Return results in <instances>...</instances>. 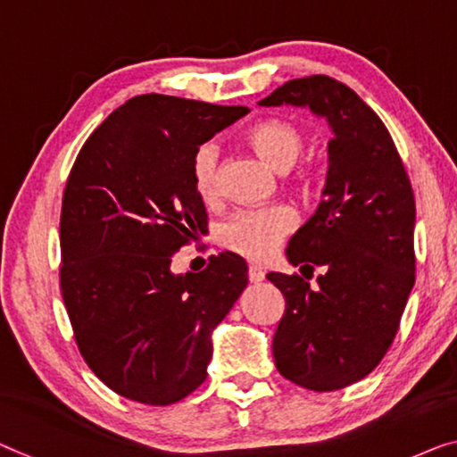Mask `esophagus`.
Instances as JSON below:
<instances>
[{"mask_svg": "<svg viewBox=\"0 0 457 457\" xmlns=\"http://www.w3.org/2000/svg\"><path fill=\"white\" fill-rule=\"evenodd\" d=\"M264 278V272L256 267H248V281L250 283H261Z\"/></svg>", "mask_w": 457, "mask_h": 457, "instance_id": "34e87169", "label": "esophagus"}]
</instances>
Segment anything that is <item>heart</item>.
<instances>
[{"label":"heart","mask_w":457,"mask_h":457,"mask_svg":"<svg viewBox=\"0 0 457 457\" xmlns=\"http://www.w3.org/2000/svg\"><path fill=\"white\" fill-rule=\"evenodd\" d=\"M246 139L250 147L277 172H287L294 168L303 149L302 133L291 122L278 119L258 122L250 129ZM217 158H220V149L215 143L207 141L195 149L193 160H190V179L203 201L215 196ZM295 226L297 213L289 205L237 211L221 223L220 242L223 248L248 261L262 262L275 254Z\"/></svg>","instance_id":"heart-1"}]
</instances>
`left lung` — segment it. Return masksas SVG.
Instances as JSON below:
<instances>
[{
  "label": "left lung",
  "instance_id": "left-lung-1",
  "mask_svg": "<svg viewBox=\"0 0 457 457\" xmlns=\"http://www.w3.org/2000/svg\"><path fill=\"white\" fill-rule=\"evenodd\" d=\"M261 106H302L335 133L316 213L289 240V262L323 269L316 286L269 272L285 312L272 337L283 378L332 392L376 370L398 332L414 285V195L376 112L328 76L291 79ZM305 276V275H303Z\"/></svg>",
  "mask_w": 457,
  "mask_h": 457
}]
</instances>
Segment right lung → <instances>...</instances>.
<instances>
[{
  "label": "right lung",
  "mask_w": 457,
  "mask_h": 457,
  "mask_svg": "<svg viewBox=\"0 0 457 457\" xmlns=\"http://www.w3.org/2000/svg\"><path fill=\"white\" fill-rule=\"evenodd\" d=\"M163 94L127 100L79 149L61 207V295L78 349L119 396L168 406L207 378L211 332L246 287L237 254L174 275L172 254L205 229L195 149L242 119Z\"/></svg>",
  "instance_id": "1"
}]
</instances>
